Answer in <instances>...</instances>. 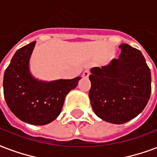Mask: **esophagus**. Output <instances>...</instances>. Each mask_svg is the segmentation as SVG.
<instances>
[{
  "label": "esophagus",
  "mask_w": 157,
  "mask_h": 157,
  "mask_svg": "<svg viewBox=\"0 0 157 157\" xmlns=\"http://www.w3.org/2000/svg\"><path fill=\"white\" fill-rule=\"evenodd\" d=\"M90 75V70L89 69H85L84 72H83V77L84 78H88Z\"/></svg>",
  "instance_id": "34e87169"
}]
</instances>
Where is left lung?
Listing matches in <instances>:
<instances>
[{
	"label": "left lung",
	"mask_w": 157,
	"mask_h": 157,
	"mask_svg": "<svg viewBox=\"0 0 157 157\" xmlns=\"http://www.w3.org/2000/svg\"><path fill=\"white\" fill-rule=\"evenodd\" d=\"M121 54L108 66L93 67L89 97L95 113L113 124L138 116L151 93V70L140 50L122 44Z\"/></svg>",
	"instance_id": "8db88e82"
}]
</instances>
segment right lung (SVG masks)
Listing matches in <instances>:
<instances>
[{
	"mask_svg": "<svg viewBox=\"0 0 157 157\" xmlns=\"http://www.w3.org/2000/svg\"><path fill=\"white\" fill-rule=\"evenodd\" d=\"M35 44L32 42L15 53L4 73L3 92L6 104L16 117L31 125H46L58 117L65 97L81 78L48 83L34 79L28 64Z\"/></svg>",
	"mask_w": 157,
	"mask_h": 157,
	"instance_id": "1",
	"label": "right lung"
}]
</instances>
